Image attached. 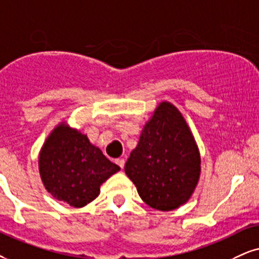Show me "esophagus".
I'll return each mask as SVG.
<instances>
[{"label":"esophagus","instance_id":"esophagus-1","mask_svg":"<svg viewBox=\"0 0 259 259\" xmlns=\"http://www.w3.org/2000/svg\"><path fill=\"white\" fill-rule=\"evenodd\" d=\"M115 163L119 165V167L123 168V167H124V158H123V157H120V158L115 159Z\"/></svg>","mask_w":259,"mask_h":259}]
</instances>
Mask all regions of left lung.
<instances>
[{
  "label": "left lung",
  "mask_w": 259,
  "mask_h": 259,
  "mask_svg": "<svg viewBox=\"0 0 259 259\" xmlns=\"http://www.w3.org/2000/svg\"><path fill=\"white\" fill-rule=\"evenodd\" d=\"M124 173L140 198L161 211L183 205L192 196L200 174V156L180 111L162 102L145 124Z\"/></svg>",
  "instance_id": "left-lung-1"
}]
</instances>
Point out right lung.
Wrapping results in <instances>:
<instances>
[{"instance_id":"1","label":"right lung","mask_w":259,"mask_h":259,"mask_svg":"<svg viewBox=\"0 0 259 259\" xmlns=\"http://www.w3.org/2000/svg\"><path fill=\"white\" fill-rule=\"evenodd\" d=\"M120 170L85 135L60 123L39 154V173L47 191L73 207H81L100 194V186Z\"/></svg>"}]
</instances>
